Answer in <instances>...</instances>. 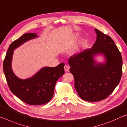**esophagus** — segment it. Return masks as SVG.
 <instances>
[{"mask_svg": "<svg viewBox=\"0 0 127 127\" xmlns=\"http://www.w3.org/2000/svg\"><path fill=\"white\" fill-rule=\"evenodd\" d=\"M64 69H65V71H66V72L68 71H69V69H70L69 66H67V65H65V66H64Z\"/></svg>", "mask_w": 127, "mask_h": 127, "instance_id": "34e87169", "label": "esophagus"}]
</instances>
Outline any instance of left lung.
I'll return each instance as SVG.
<instances>
[{"label":"left lung","mask_w":127,"mask_h":127,"mask_svg":"<svg viewBox=\"0 0 127 127\" xmlns=\"http://www.w3.org/2000/svg\"><path fill=\"white\" fill-rule=\"evenodd\" d=\"M97 39L91 49L71 56L70 71L74 78L75 88L83 100L99 101L113 92L121 79L122 57L113 39L95 29ZM103 54L107 62L97 64L93 56Z\"/></svg>","instance_id":"left-lung-1"}]
</instances>
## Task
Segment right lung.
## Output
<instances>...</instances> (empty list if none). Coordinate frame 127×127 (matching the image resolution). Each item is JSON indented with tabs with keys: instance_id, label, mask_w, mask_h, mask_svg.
Listing matches in <instances>:
<instances>
[{
	"instance_id": "right-lung-1",
	"label": "right lung",
	"mask_w": 127,
	"mask_h": 127,
	"mask_svg": "<svg viewBox=\"0 0 127 127\" xmlns=\"http://www.w3.org/2000/svg\"><path fill=\"white\" fill-rule=\"evenodd\" d=\"M36 37L35 33H27L13 41L8 48L3 62L4 73L10 90L21 100L32 105H43L51 101L56 82L65 73V64L61 63L54 67H43L27 79H20L14 74L11 67L13 50Z\"/></svg>"
}]
</instances>
